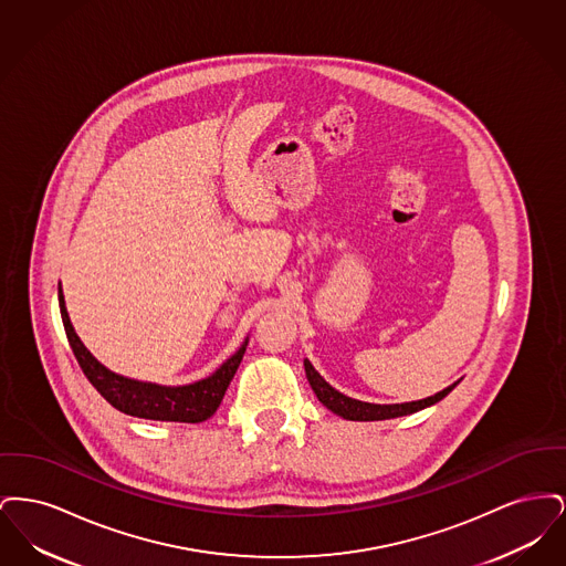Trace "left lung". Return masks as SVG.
<instances>
[{
  "label": "left lung",
  "mask_w": 566,
  "mask_h": 566,
  "mask_svg": "<svg viewBox=\"0 0 566 566\" xmlns=\"http://www.w3.org/2000/svg\"><path fill=\"white\" fill-rule=\"evenodd\" d=\"M305 365V376L307 381L312 386V390L316 392L318 401L331 409L333 413L342 416L344 420H358V422H374V420H390V418H399V416H409L413 411H420L424 407H431V405L439 403L443 397H448L457 384L443 388L441 392L427 397V399H420V401H411V403H397V405H376L365 403V401H356L350 399L346 395H342L339 390H335L326 379H324L314 367L312 363L305 358L303 360Z\"/></svg>",
  "instance_id": "left-lung-1"
}]
</instances>
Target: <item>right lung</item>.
<instances>
[{
  "label": "right lung",
  "mask_w": 566,
  "mask_h": 566,
  "mask_svg": "<svg viewBox=\"0 0 566 566\" xmlns=\"http://www.w3.org/2000/svg\"><path fill=\"white\" fill-rule=\"evenodd\" d=\"M59 307H61V318H63L67 342L86 379L112 407L135 418L159 420V422H189V424L208 420L222 401L248 346V339H245L240 350L235 352L231 358H227L212 376L199 379L195 384L159 386L150 381H137V379L112 374L84 348L81 337L76 335L74 326L70 323L61 284H59Z\"/></svg>",
  "instance_id": "right-lung-1"
}]
</instances>
